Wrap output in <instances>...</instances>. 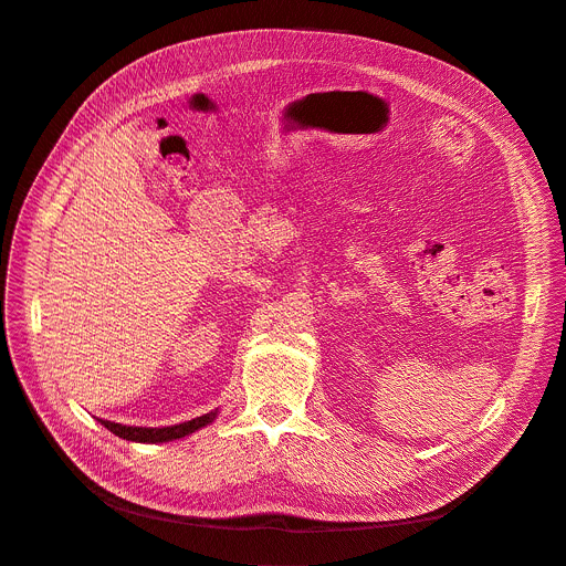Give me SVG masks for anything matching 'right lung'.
<instances>
[{"mask_svg": "<svg viewBox=\"0 0 566 566\" xmlns=\"http://www.w3.org/2000/svg\"><path fill=\"white\" fill-rule=\"evenodd\" d=\"M218 408L201 415V418H195V420H188V422H181V424H171V427H126V424H116V422H109V420H101V424L112 431L114 436L124 438V440H130V442H169V440H178V438H186L203 427L211 424L216 418H218Z\"/></svg>", "mask_w": 566, "mask_h": 566, "instance_id": "obj_1", "label": "right lung"}]
</instances>
